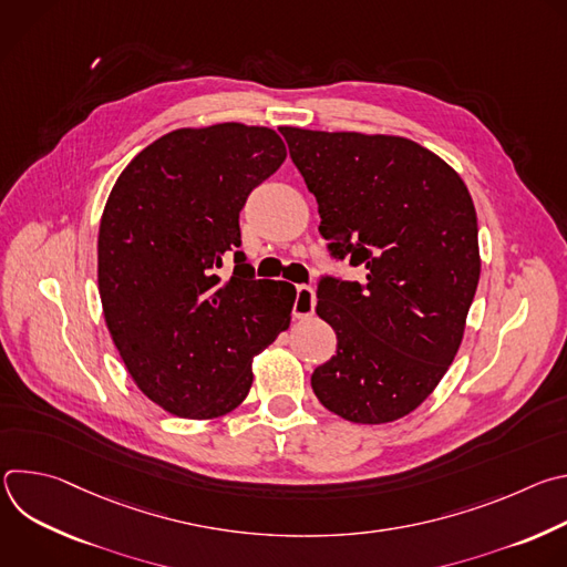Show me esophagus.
Instances as JSON below:
<instances>
[{
  "instance_id": "esophagus-1",
  "label": "esophagus",
  "mask_w": 567,
  "mask_h": 567,
  "mask_svg": "<svg viewBox=\"0 0 567 567\" xmlns=\"http://www.w3.org/2000/svg\"><path fill=\"white\" fill-rule=\"evenodd\" d=\"M316 309V291L309 285H300L296 289V300H293V316L296 318H309Z\"/></svg>"
}]
</instances>
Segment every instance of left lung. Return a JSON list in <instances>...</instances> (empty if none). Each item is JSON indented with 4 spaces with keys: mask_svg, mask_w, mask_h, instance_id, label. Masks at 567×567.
<instances>
[{
    "mask_svg": "<svg viewBox=\"0 0 567 567\" xmlns=\"http://www.w3.org/2000/svg\"><path fill=\"white\" fill-rule=\"evenodd\" d=\"M318 202L330 256L365 280L322 276L316 313L337 354L313 370L318 401L385 424L435 390L462 343L480 280L477 217L460 175L415 141L280 127Z\"/></svg>",
    "mask_w": 567,
    "mask_h": 567,
    "instance_id": "1",
    "label": "left lung"
}]
</instances>
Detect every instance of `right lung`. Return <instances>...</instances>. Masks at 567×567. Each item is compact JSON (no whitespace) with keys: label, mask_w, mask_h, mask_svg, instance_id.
<instances>
[{"label":"right lung","mask_w":567,"mask_h":567,"mask_svg":"<svg viewBox=\"0 0 567 567\" xmlns=\"http://www.w3.org/2000/svg\"><path fill=\"white\" fill-rule=\"evenodd\" d=\"M287 156L269 127L175 130L116 179L99 230V291L112 341L141 392L188 420L239 406L251 359L289 328L285 280H256L237 247L239 210ZM234 256V276H216Z\"/></svg>","instance_id":"1"}]
</instances>
